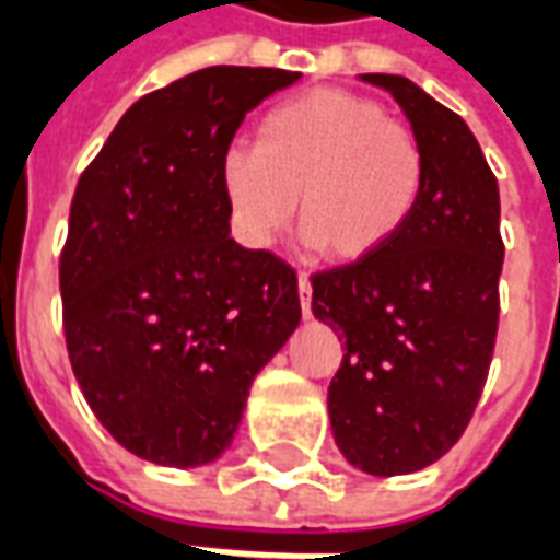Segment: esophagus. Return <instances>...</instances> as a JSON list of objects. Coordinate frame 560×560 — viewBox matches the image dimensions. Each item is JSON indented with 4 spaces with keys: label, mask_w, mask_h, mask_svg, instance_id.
Masks as SVG:
<instances>
[{
    "label": "esophagus",
    "mask_w": 560,
    "mask_h": 560,
    "mask_svg": "<svg viewBox=\"0 0 560 560\" xmlns=\"http://www.w3.org/2000/svg\"><path fill=\"white\" fill-rule=\"evenodd\" d=\"M296 288H300V305H303V315L312 317V281H308V272H300V276H296Z\"/></svg>",
    "instance_id": "1"
}]
</instances>
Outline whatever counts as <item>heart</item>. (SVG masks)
Returning <instances> with one entry per match:
<instances>
[{"label":"heart","instance_id":"b5f03b06","mask_svg":"<svg viewBox=\"0 0 560 560\" xmlns=\"http://www.w3.org/2000/svg\"><path fill=\"white\" fill-rule=\"evenodd\" d=\"M429 159L420 138L365 95L312 90L257 122L255 147L221 159L233 228L267 248L296 212L305 243L339 260H363L393 243L420 207Z\"/></svg>","mask_w":560,"mask_h":560}]
</instances>
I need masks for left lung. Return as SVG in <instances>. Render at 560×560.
<instances>
[{
    "instance_id": "8db88e82",
    "label": "left lung",
    "mask_w": 560,
    "mask_h": 560,
    "mask_svg": "<svg viewBox=\"0 0 560 560\" xmlns=\"http://www.w3.org/2000/svg\"><path fill=\"white\" fill-rule=\"evenodd\" d=\"M387 90L420 138V207L375 255L312 276V312L345 339L327 405L353 468L399 477L456 444L480 401L498 332L501 197L465 119L399 74Z\"/></svg>"
}]
</instances>
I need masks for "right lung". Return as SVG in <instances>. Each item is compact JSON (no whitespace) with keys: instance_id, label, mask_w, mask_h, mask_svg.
<instances>
[{"instance_id":"1","label":"right lung","mask_w":560,"mask_h":560,"mask_svg":"<svg viewBox=\"0 0 560 560\" xmlns=\"http://www.w3.org/2000/svg\"><path fill=\"white\" fill-rule=\"evenodd\" d=\"M296 80L200 68L131 104L80 176L59 260L68 357L98 422L152 465L215 462L300 327L296 272L233 240L221 188L245 114Z\"/></svg>"}]
</instances>
